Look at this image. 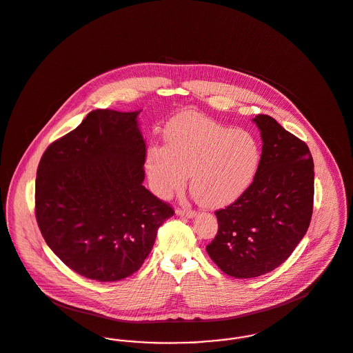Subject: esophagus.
I'll return each mask as SVG.
<instances>
[{"label":"esophagus","instance_id":"esophagus-1","mask_svg":"<svg viewBox=\"0 0 353 353\" xmlns=\"http://www.w3.org/2000/svg\"><path fill=\"white\" fill-rule=\"evenodd\" d=\"M176 214H177V215H181V216H187V218H194L196 215L195 211H192V210H184V208H177V210H176Z\"/></svg>","mask_w":353,"mask_h":353}]
</instances>
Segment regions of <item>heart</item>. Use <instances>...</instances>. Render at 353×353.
<instances>
[{"label":"heart","instance_id":"obj_1","mask_svg":"<svg viewBox=\"0 0 353 353\" xmlns=\"http://www.w3.org/2000/svg\"><path fill=\"white\" fill-rule=\"evenodd\" d=\"M165 142V148L152 146L146 153L150 185L161 197L181 191L192 173L191 188L199 201L225 207L249 188L260 165L253 134L197 114L172 120Z\"/></svg>","mask_w":353,"mask_h":353}]
</instances>
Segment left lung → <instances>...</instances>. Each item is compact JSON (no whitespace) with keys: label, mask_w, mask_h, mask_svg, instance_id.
Masks as SVG:
<instances>
[{"label":"left lung","mask_w":353,"mask_h":353,"mask_svg":"<svg viewBox=\"0 0 353 353\" xmlns=\"http://www.w3.org/2000/svg\"><path fill=\"white\" fill-rule=\"evenodd\" d=\"M263 152L253 183L215 211L218 233L205 250L229 276L250 279L283 264L305 236L313 214L314 162L307 145L274 118L253 119Z\"/></svg>","instance_id":"1"}]
</instances>
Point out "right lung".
<instances>
[{
    "label": "right lung",
    "mask_w": 353,
    "mask_h": 353,
    "mask_svg": "<svg viewBox=\"0 0 353 353\" xmlns=\"http://www.w3.org/2000/svg\"><path fill=\"white\" fill-rule=\"evenodd\" d=\"M135 112L96 110L43 153L35 215L74 272L117 281L137 272L173 208L143 187L146 143Z\"/></svg>",
    "instance_id": "add662e5"
}]
</instances>
